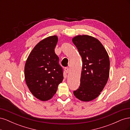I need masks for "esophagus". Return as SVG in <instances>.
I'll list each match as a JSON object with an SVG mask.
<instances>
[{
  "label": "esophagus",
  "mask_w": 130,
  "mask_h": 130,
  "mask_svg": "<svg viewBox=\"0 0 130 130\" xmlns=\"http://www.w3.org/2000/svg\"><path fill=\"white\" fill-rule=\"evenodd\" d=\"M65 71H66V73H69V71H70L69 68H68V67L65 68Z\"/></svg>",
  "instance_id": "1"
}]
</instances>
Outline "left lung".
Here are the masks:
<instances>
[{
  "instance_id": "1",
  "label": "left lung",
  "mask_w": 130,
  "mask_h": 130,
  "mask_svg": "<svg viewBox=\"0 0 130 130\" xmlns=\"http://www.w3.org/2000/svg\"><path fill=\"white\" fill-rule=\"evenodd\" d=\"M81 56L82 68L80 86L74 91L78 100L95 99L103 91L109 74V58L107 51L96 38L83 35L72 39Z\"/></svg>"
}]
</instances>
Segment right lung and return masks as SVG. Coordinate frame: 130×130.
<instances>
[{
  "label": "right lung",
  "instance_id": "1",
  "mask_svg": "<svg viewBox=\"0 0 130 130\" xmlns=\"http://www.w3.org/2000/svg\"><path fill=\"white\" fill-rule=\"evenodd\" d=\"M57 41L55 35L43 39L31 51L25 64L27 87L35 97L41 101L52 99L63 79L59 58L55 53Z\"/></svg>",
  "mask_w": 130,
  "mask_h": 130
}]
</instances>
